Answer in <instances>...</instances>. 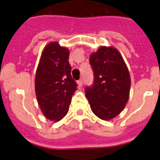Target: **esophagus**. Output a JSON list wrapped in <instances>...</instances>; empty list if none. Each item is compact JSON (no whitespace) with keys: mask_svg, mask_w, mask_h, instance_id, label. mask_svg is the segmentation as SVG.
<instances>
[{"mask_svg":"<svg viewBox=\"0 0 160 160\" xmlns=\"http://www.w3.org/2000/svg\"><path fill=\"white\" fill-rule=\"evenodd\" d=\"M77 83H78V88H82V79L78 80V81L77 82Z\"/></svg>","mask_w":160,"mask_h":160,"instance_id":"obj_1","label":"esophagus"}]
</instances>
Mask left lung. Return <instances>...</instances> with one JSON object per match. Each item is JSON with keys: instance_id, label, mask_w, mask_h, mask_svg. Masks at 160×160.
Segmentation results:
<instances>
[{"instance_id": "left-lung-1", "label": "left lung", "mask_w": 160, "mask_h": 160, "mask_svg": "<svg viewBox=\"0 0 160 160\" xmlns=\"http://www.w3.org/2000/svg\"><path fill=\"white\" fill-rule=\"evenodd\" d=\"M94 82L86 88L91 111L102 120H111L128 103L131 76L121 53L113 46H101L90 54Z\"/></svg>"}]
</instances>
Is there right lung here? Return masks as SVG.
<instances>
[{
    "label": "right lung",
    "instance_id": "add662e5",
    "mask_svg": "<svg viewBox=\"0 0 160 160\" xmlns=\"http://www.w3.org/2000/svg\"><path fill=\"white\" fill-rule=\"evenodd\" d=\"M70 51L57 42H50L42 50L35 74V93L44 116L58 122L69 111L77 84L71 77Z\"/></svg>",
    "mask_w": 160,
    "mask_h": 160
}]
</instances>
